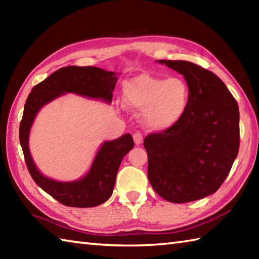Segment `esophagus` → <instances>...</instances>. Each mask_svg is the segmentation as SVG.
<instances>
[{"label": "esophagus", "mask_w": 259, "mask_h": 259, "mask_svg": "<svg viewBox=\"0 0 259 259\" xmlns=\"http://www.w3.org/2000/svg\"><path fill=\"white\" fill-rule=\"evenodd\" d=\"M134 141L137 146L141 145L142 141H144V137H142V135L140 133H136V134H134Z\"/></svg>", "instance_id": "esophagus-1"}]
</instances>
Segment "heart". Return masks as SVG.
<instances>
[{"label": "heart", "instance_id": "1", "mask_svg": "<svg viewBox=\"0 0 259 259\" xmlns=\"http://www.w3.org/2000/svg\"><path fill=\"white\" fill-rule=\"evenodd\" d=\"M189 87L176 78H159L141 74L126 82L123 99L126 106L142 112V122L148 129L163 131L184 117L189 104Z\"/></svg>", "mask_w": 259, "mask_h": 259}]
</instances>
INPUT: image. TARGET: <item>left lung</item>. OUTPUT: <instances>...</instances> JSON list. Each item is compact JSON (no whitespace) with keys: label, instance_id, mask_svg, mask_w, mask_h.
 <instances>
[{"label":"left lung","instance_id":"left-lung-1","mask_svg":"<svg viewBox=\"0 0 259 259\" xmlns=\"http://www.w3.org/2000/svg\"><path fill=\"white\" fill-rule=\"evenodd\" d=\"M158 62L184 75L190 96L177 123L145 138L148 178L167 201L201 199L218 190L238 155V104L211 71L181 60Z\"/></svg>","mask_w":259,"mask_h":259}]
</instances>
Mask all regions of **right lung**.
<instances>
[{
    "mask_svg": "<svg viewBox=\"0 0 259 259\" xmlns=\"http://www.w3.org/2000/svg\"><path fill=\"white\" fill-rule=\"evenodd\" d=\"M117 80L118 73L115 72H108L96 67L71 65L59 69L33 87L26 99L20 123V142L26 167L35 184L64 206L89 208L107 201L112 195L120 163L134 148V139L130 134H125L115 140L103 142L89 172L83 178L61 183L46 177L33 162L29 150V135L33 121L43 106L64 93L102 99L110 103Z\"/></svg>",
    "mask_w": 259,
    "mask_h": 259,
    "instance_id": "1",
    "label": "right lung"
}]
</instances>
